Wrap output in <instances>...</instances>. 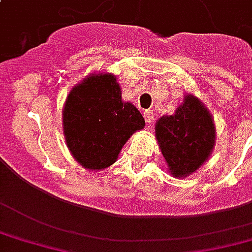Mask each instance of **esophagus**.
Returning a JSON list of instances; mask_svg holds the SVG:
<instances>
[{"mask_svg":"<svg viewBox=\"0 0 252 252\" xmlns=\"http://www.w3.org/2000/svg\"><path fill=\"white\" fill-rule=\"evenodd\" d=\"M144 118H145V122L147 123H153V120H155V116H153V112H152L151 109H148V111H145L144 112Z\"/></svg>","mask_w":252,"mask_h":252,"instance_id":"esophagus-1","label":"esophagus"}]
</instances>
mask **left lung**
Instances as JSON below:
<instances>
[{
  "mask_svg": "<svg viewBox=\"0 0 252 252\" xmlns=\"http://www.w3.org/2000/svg\"><path fill=\"white\" fill-rule=\"evenodd\" d=\"M156 137L173 177H188L209 158L216 144L214 120L202 101L186 95L174 115L156 123Z\"/></svg>",
  "mask_w": 252,
  "mask_h": 252,
  "instance_id": "1",
  "label": "left lung"
}]
</instances>
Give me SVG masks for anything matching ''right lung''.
<instances>
[{
  "label": "right lung",
  "mask_w": 252,
  "mask_h": 252,
  "mask_svg": "<svg viewBox=\"0 0 252 252\" xmlns=\"http://www.w3.org/2000/svg\"><path fill=\"white\" fill-rule=\"evenodd\" d=\"M145 126L143 115L122 100L112 74H92L70 91L63 108V133L74 158L83 168L100 170L118 160L132 133Z\"/></svg>",
  "instance_id": "right-lung-1"
}]
</instances>
